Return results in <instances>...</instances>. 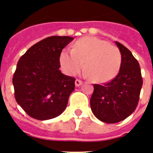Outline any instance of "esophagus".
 I'll return each instance as SVG.
<instances>
[{"label": "esophagus", "mask_w": 153, "mask_h": 153, "mask_svg": "<svg viewBox=\"0 0 153 153\" xmlns=\"http://www.w3.org/2000/svg\"><path fill=\"white\" fill-rule=\"evenodd\" d=\"M82 83H83V82H82V80H80V79H76V80H75V86H76V87L80 86V85H81Z\"/></svg>", "instance_id": "34e87169"}]
</instances>
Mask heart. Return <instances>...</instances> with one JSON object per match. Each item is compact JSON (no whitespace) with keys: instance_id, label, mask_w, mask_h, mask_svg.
<instances>
[{"instance_id":"heart-1","label":"heart","mask_w":153,"mask_h":153,"mask_svg":"<svg viewBox=\"0 0 153 153\" xmlns=\"http://www.w3.org/2000/svg\"><path fill=\"white\" fill-rule=\"evenodd\" d=\"M60 62L65 72L70 75L79 73L84 63L88 76L96 83H106L118 74L122 56L115 45L96 37H85L75 42L73 50L64 49Z\"/></svg>"}]
</instances>
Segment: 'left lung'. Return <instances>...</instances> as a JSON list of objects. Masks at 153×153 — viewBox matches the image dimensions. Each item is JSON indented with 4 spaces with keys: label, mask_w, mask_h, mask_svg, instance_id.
<instances>
[{
    "label": "left lung",
    "mask_w": 153,
    "mask_h": 153,
    "mask_svg": "<svg viewBox=\"0 0 153 153\" xmlns=\"http://www.w3.org/2000/svg\"><path fill=\"white\" fill-rule=\"evenodd\" d=\"M122 56L121 66L115 79L102 85L93 84L90 105L101 121L114 124L126 119L138 106L143 85L138 60L128 48L115 42Z\"/></svg>",
    "instance_id": "obj_1"
}]
</instances>
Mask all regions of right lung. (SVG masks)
Wrapping results in <instances>:
<instances>
[{
	"instance_id": "add662e5",
	"label": "right lung",
	"mask_w": 153,
	"mask_h": 153,
	"mask_svg": "<svg viewBox=\"0 0 153 153\" xmlns=\"http://www.w3.org/2000/svg\"><path fill=\"white\" fill-rule=\"evenodd\" d=\"M73 39L68 36L48 37L19 58L13 76L15 97L32 118L53 119L66 108L75 79L60 72V56Z\"/></svg>"
}]
</instances>
